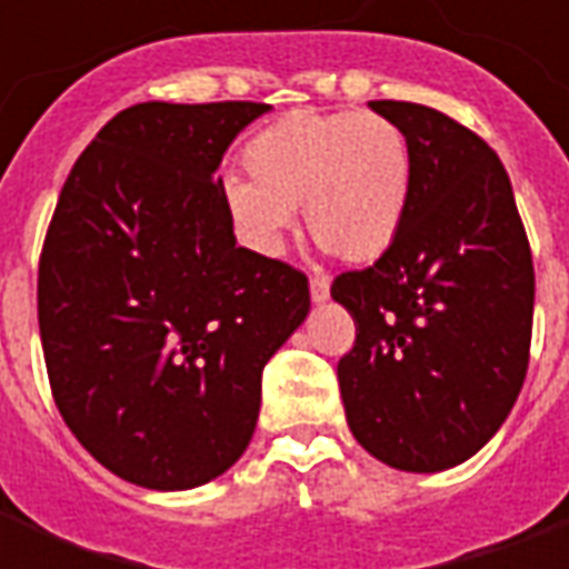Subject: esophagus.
I'll list each match as a JSON object with an SVG mask.
<instances>
[{"instance_id":"obj_1","label":"esophagus","mask_w":569,"mask_h":569,"mask_svg":"<svg viewBox=\"0 0 569 569\" xmlns=\"http://www.w3.org/2000/svg\"><path fill=\"white\" fill-rule=\"evenodd\" d=\"M310 298H313V305L329 301V280L326 277H310Z\"/></svg>"}]
</instances>
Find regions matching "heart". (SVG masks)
Wrapping results in <instances>:
<instances>
[{"label": "heart", "instance_id": "b5f03b06", "mask_svg": "<svg viewBox=\"0 0 569 569\" xmlns=\"http://www.w3.org/2000/svg\"><path fill=\"white\" fill-rule=\"evenodd\" d=\"M249 179L222 182L224 210L261 256H277L296 207L322 247L369 261L390 249L411 200V146L378 112H286L243 146Z\"/></svg>", "mask_w": 569, "mask_h": 569}]
</instances>
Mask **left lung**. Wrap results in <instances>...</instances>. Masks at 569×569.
Listing matches in <instances>:
<instances>
[{"label":"left lung","instance_id":"8db88e82","mask_svg":"<svg viewBox=\"0 0 569 569\" xmlns=\"http://www.w3.org/2000/svg\"><path fill=\"white\" fill-rule=\"evenodd\" d=\"M411 146V200L390 249L335 277L357 322L338 362L353 439L402 472L478 453L521 393L533 329V261L497 151L436 109L371 100Z\"/></svg>","mask_w":569,"mask_h":569}]
</instances>
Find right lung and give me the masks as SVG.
<instances>
[{
    "mask_svg": "<svg viewBox=\"0 0 569 569\" xmlns=\"http://www.w3.org/2000/svg\"><path fill=\"white\" fill-rule=\"evenodd\" d=\"M264 103H140L72 167L39 261L60 415L97 463L200 488L256 432L261 369L310 310L308 277L237 247L222 154Z\"/></svg>",
    "mask_w": 569,
    "mask_h": 569,
    "instance_id": "1",
    "label": "right lung"
}]
</instances>
